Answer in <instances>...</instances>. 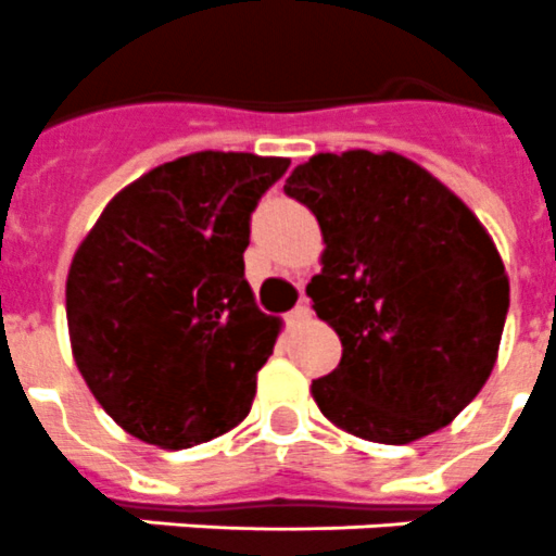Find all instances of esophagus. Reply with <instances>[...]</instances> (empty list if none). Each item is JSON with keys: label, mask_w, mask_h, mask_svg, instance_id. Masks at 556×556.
Instances as JSON below:
<instances>
[{"label": "esophagus", "mask_w": 556, "mask_h": 556, "mask_svg": "<svg viewBox=\"0 0 556 556\" xmlns=\"http://www.w3.org/2000/svg\"><path fill=\"white\" fill-rule=\"evenodd\" d=\"M286 321L291 325V328H296V325H305V321H311V305L307 302H300V305L293 307V311H288Z\"/></svg>", "instance_id": "obj_1"}]
</instances>
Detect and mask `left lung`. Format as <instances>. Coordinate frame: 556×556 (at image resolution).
Listing matches in <instances>:
<instances>
[{
    "instance_id": "left-lung-1",
    "label": "left lung",
    "mask_w": 556,
    "mask_h": 556,
    "mask_svg": "<svg viewBox=\"0 0 556 556\" xmlns=\"http://www.w3.org/2000/svg\"><path fill=\"white\" fill-rule=\"evenodd\" d=\"M286 194L319 220L314 311L342 362L311 384L325 418L379 444L446 427L497 362L508 277L492 237L438 177L395 152H319Z\"/></svg>"
}]
</instances>
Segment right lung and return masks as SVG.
Wrapping results in <instances>:
<instances>
[{"mask_svg":"<svg viewBox=\"0 0 556 556\" xmlns=\"http://www.w3.org/2000/svg\"><path fill=\"white\" fill-rule=\"evenodd\" d=\"M288 157L194 152L106 203L67 274L73 358L129 435L189 450L249 415L279 319L245 282L251 212Z\"/></svg>","mask_w":556,"mask_h":556,"instance_id":"1","label":"right lung"}]
</instances>
